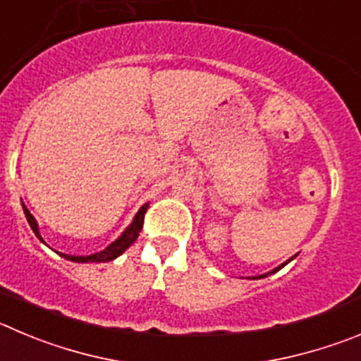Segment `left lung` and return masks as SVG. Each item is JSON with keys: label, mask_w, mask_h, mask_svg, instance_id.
Wrapping results in <instances>:
<instances>
[{"label": "left lung", "mask_w": 361, "mask_h": 361, "mask_svg": "<svg viewBox=\"0 0 361 361\" xmlns=\"http://www.w3.org/2000/svg\"><path fill=\"white\" fill-rule=\"evenodd\" d=\"M295 257H298V255H294V257H292V258H288V260L287 262H283V264L281 265H278V267H276V269H272V271L271 272H265V274H258V276H251V278H249V279H262V278H267V276L269 274H274V272H278L279 271V269H283V267H285V265H287L288 264V262H292V260H294V258Z\"/></svg>", "instance_id": "1"}]
</instances>
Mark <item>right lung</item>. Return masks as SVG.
Wrapping results in <instances>:
<instances>
[{
  "label": "right lung",
  "instance_id": "right-lung-1",
  "mask_svg": "<svg viewBox=\"0 0 361 361\" xmlns=\"http://www.w3.org/2000/svg\"><path fill=\"white\" fill-rule=\"evenodd\" d=\"M23 204V212H25L26 215V221H28L30 228L33 230V233H35V237L39 238L42 244H46L44 242V238L40 237V231H39V224H37L35 217H33L32 214H30V210L26 208L25 203ZM149 208V204H142L140 207V210L137 212V215L133 217V221H131L130 226L126 228V230L123 231V233L119 235V237L116 238V240L112 242L110 245H106V247L103 249V251L99 252H94V255H87V257H74V255H66V252H59L60 257L66 258V260H71V262H76V264H101V262H110V260H116L117 257H121L124 251H126L128 247H130L131 244H133L135 240H137V237H139L140 230H142V224H144V214H146V210Z\"/></svg>",
  "mask_w": 361,
  "mask_h": 361
}]
</instances>
